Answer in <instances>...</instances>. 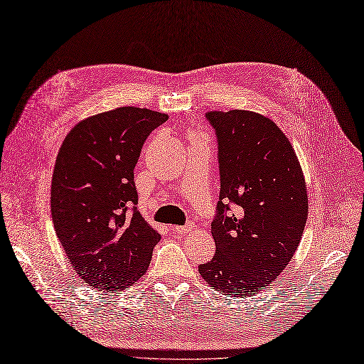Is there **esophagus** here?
<instances>
[{
  "mask_svg": "<svg viewBox=\"0 0 364 364\" xmlns=\"http://www.w3.org/2000/svg\"><path fill=\"white\" fill-rule=\"evenodd\" d=\"M191 230H192L191 225L189 226H172V231L175 234H186L187 231H191Z\"/></svg>",
  "mask_w": 364,
  "mask_h": 364,
  "instance_id": "esophagus-1",
  "label": "esophagus"
}]
</instances>
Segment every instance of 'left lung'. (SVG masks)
Wrapping results in <instances>:
<instances>
[{"label":"left lung","mask_w":364,"mask_h":364,"mask_svg":"<svg viewBox=\"0 0 364 364\" xmlns=\"http://www.w3.org/2000/svg\"><path fill=\"white\" fill-rule=\"evenodd\" d=\"M205 117L219 144L220 195L211 223L216 255L198 270L220 294L250 297L274 282L300 245L306 181L291 142L270 118L245 109Z\"/></svg>","instance_id":"left-lung-1"}]
</instances>
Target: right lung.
<instances>
[{
    "instance_id": "obj_1",
    "label": "right lung",
    "mask_w": 364,
    "mask_h": 364,
    "mask_svg": "<svg viewBox=\"0 0 364 364\" xmlns=\"http://www.w3.org/2000/svg\"><path fill=\"white\" fill-rule=\"evenodd\" d=\"M166 114L123 106L88 117L67 134L50 187L57 237L90 287L121 291L150 265L160 234L138 211L134 166Z\"/></svg>"
}]
</instances>
